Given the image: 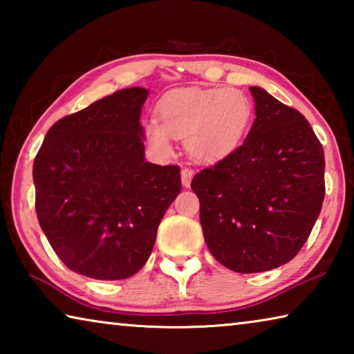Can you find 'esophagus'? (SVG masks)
<instances>
[{"instance_id": "34e87169", "label": "esophagus", "mask_w": 354, "mask_h": 354, "mask_svg": "<svg viewBox=\"0 0 354 354\" xmlns=\"http://www.w3.org/2000/svg\"><path fill=\"white\" fill-rule=\"evenodd\" d=\"M192 178H194V170L190 169H183L181 170V181L184 187H189L192 183Z\"/></svg>"}]
</instances>
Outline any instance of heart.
<instances>
[{
    "label": "heart",
    "mask_w": 354,
    "mask_h": 354,
    "mask_svg": "<svg viewBox=\"0 0 354 354\" xmlns=\"http://www.w3.org/2000/svg\"><path fill=\"white\" fill-rule=\"evenodd\" d=\"M159 120L143 123V136L160 153L171 151V137L184 139L192 158L205 164L226 159L242 145L248 133L251 103L231 87L184 88L159 103Z\"/></svg>",
    "instance_id": "heart-1"
}]
</instances>
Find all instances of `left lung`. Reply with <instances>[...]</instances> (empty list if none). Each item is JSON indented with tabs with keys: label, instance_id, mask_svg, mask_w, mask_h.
Listing matches in <instances>:
<instances>
[{
	"label": "left lung",
	"instance_id": "8db88e82",
	"mask_svg": "<svg viewBox=\"0 0 354 354\" xmlns=\"http://www.w3.org/2000/svg\"><path fill=\"white\" fill-rule=\"evenodd\" d=\"M250 92L256 118L247 139L192 179L207 248L237 273L293 259L325 198V154L308 120L261 87Z\"/></svg>",
	"mask_w": 354,
	"mask_h": 354
}]
</instances>
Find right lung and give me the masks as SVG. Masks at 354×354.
Returning <instances> with one entry per match:
<instances>
[{
  "instance_id": "1",
  "label": "right lung",
  "mask_w": 354,
  "mask_h": 354,
  "mask_svg": "<svg viewBox=\"0 0 354 354\" xmlns=\"http://www.w3.org/2000/svg\"><path fill=\"white\" fill-rule=\"evenodd\" d=\"M143 87L123 88L56 122L34 159L35 211L65 266L124 279L151 254L158 226L181 192L178 165L145 160Z\"/></svg>"
}]
</instances>
